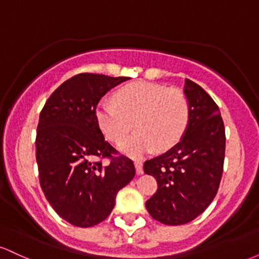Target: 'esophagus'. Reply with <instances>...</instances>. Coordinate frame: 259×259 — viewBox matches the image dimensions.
Masks as SVG:
<instances>
[{
  "label": "esophagus",
  "mask_w": 259,
  "mask_h": 259,
  "mask_svg": "<svg viewBox=\"0 0 259 259\" xmlns=\"http://www.w3.org/2000/svg\"><path fill=\"white\" fill-rule=\"evenodd\" d=\"M135 169H136V174H138V175L144 173V168H142V163L139 162V160H136V162H135Z\"/></svg>",
  "instance_id": "obj_1"
}]
</instances>
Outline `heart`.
Wrapping results in <instances>:
<instances>
[{
  "mask_svg": "<svg viewBox=\"0 0 259 259\" xmlns=\"http://www.w3.org/2000/svg\"><path fill=\"white\" fill-rule=\"evenodd\" d=\"M190 105L178 89L154 82L138 81L115 92L114 102L101 101L96 119L103 135L118 142L132 130L136 132L118 145L132 158H141L153 148L163 151L174 146L185 132Z\"/></svg>",
  "mask_w": 259,
  "mask_h": 259,
  "instance_id": "obj_1",
  "label": "heart"
}]
</instances>
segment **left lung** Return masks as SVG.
<instances>
[{
    "label": "left lung",
    "instance_id": "obj_1",
    "mask_svg": "<svg viewBox=\"0 0 259 259\" xmlns=\"http://www.w3.org/2000/svg\"><path fill=\"white\" fill-rule=\"evenodd\" d=\"M190 118L183 138L167 152L145 162L158 189L146 208L165 225L194 221L215 197L225 156V129L218 106L200 85L185 80Z\"/></svg>",
    "mask_w": 259,
    "mask_h": 259
}]
</instances>
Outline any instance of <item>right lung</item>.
I'll return each instance as SVG.
<instances>
[{
	"label": "right lung",
	"instance_id": "right-lung-1",
	"mask_svg": "<svg viewBox=\"0 0 259 259\" xmlns=\"http://www.w3.org/2000/svg\"><path fill=\"white\" fill-rule=\"evenodd\" d=\"M125 76L81 73L58 86L40 113L36 162L40 185L59 217L80 228L111 214L118 191L132 181V159L106 141L96 119L100 100ZM109 158L103 166L99 159Z\"/></svg>",
	"mask_w": 259,
	"mask_h": 259
}]
</instances>
